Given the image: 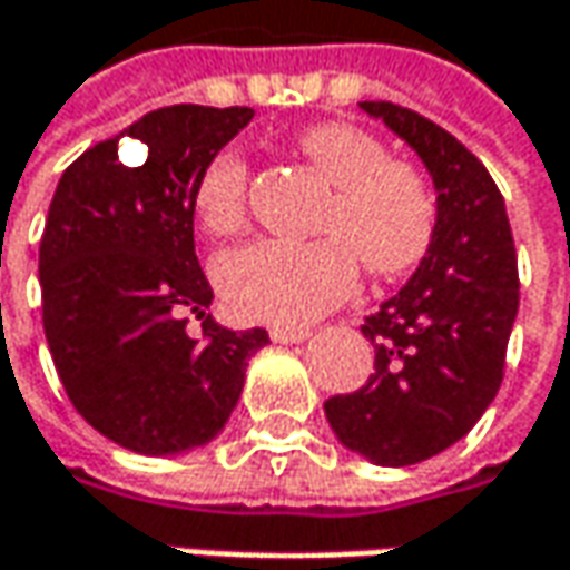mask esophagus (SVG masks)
<instances>
[{
	"instance_id": "obj_1",
	"label": "esophagus",
	"mask_w": 570,
	"mask_h": 570,
	"mask_svg": "<svg viewBox=\"0 0 570 570\" xmlns=\"http://www.w3.org/2000/svg\"><path fill=\"white\" fill-rule=\"evenodd\" d=\"M269 336H273V342L288 345V342L307 340V336H311V330H304V326H273V330H269Z\"/></svg>"
}]
</instances>
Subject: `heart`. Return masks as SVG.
<instances>
[{"mask_svg": "<svg viewBox=\"0 0 570 570\" xmlns=\"http://www.w3.org/2000/svg\"><path fill=\"white\" fill-rule=\"evenodd\" d=\"M297 151L333 184L320 212L317 240H256L228 250L215 282L228 307L244 320L301 326L352 292L358 263L371 278L412 273L431 250L438 230V196L428 177L364 126L314 122L297 132ZM196 212L206 230L230 237L247 228L250 165L222 151L203 170Z\"/></svg>", "mask_w": 570, "mask_h": 570, "instance_id": "obj_1", "label": "heart"}]
</instances>
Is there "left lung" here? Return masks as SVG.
Listing matches in <instances>:
<instances>
[{
	"mask_svg": "<svg viewBox=\"0 0 570 570\" xmlns=\"http://www.w3.org/2000/svg\"><path fill=\"white\" fill-rule=\"evenodd\" d=\"M362 110L425 161L438 230L403 292L364 317L374 374L323 409L345 448L381 466H412L470 434L504 381L520 304L517 250L501 189L466 145L390 100H362Z\"/></svg>",
	"mask_w": 570,
	"mask_h": 570,
	"instance_id": "obj_1",
	"label": "left lung"
}]
</instances>
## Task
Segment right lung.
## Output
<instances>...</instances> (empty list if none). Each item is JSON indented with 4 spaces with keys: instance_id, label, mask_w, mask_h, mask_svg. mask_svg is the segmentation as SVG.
Returning <instances> with one entry per match:
<instances>
[{
    "instance_id": "add662e5",
    "label": "right lung",
    "mask_w": 570,
    "mask_h": 570,
    "mask_svg": "<svg viewBox=\"0 0 570 570\" xmlns=\"http://www.w3.org/2000/svg\"><path fill=\"white\" fill-rule=\"evenodd\" d=\"M250 120V107H161L126 129L148 148L142 165H122L114 136L59 177L40 237L43 333L78 415L126 450L165 456L215 438L269 342L206 314L193 244L199 177ZM193 316L203 337L188 336Z\"/></svg>"
}]
</instances>
